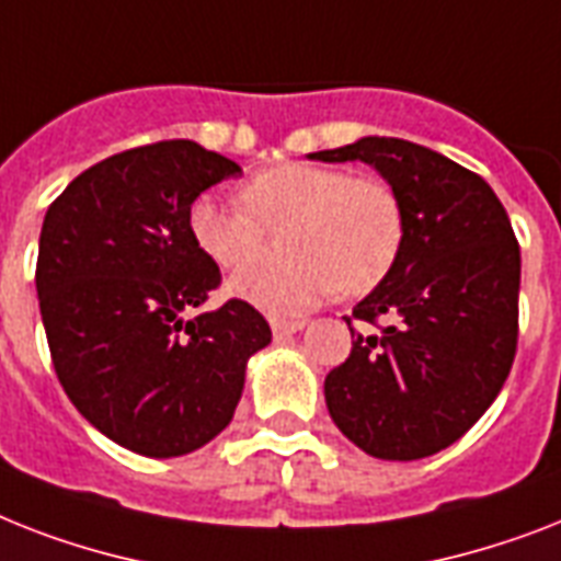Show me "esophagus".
I'll return each instance as SVG.
<instances>
[{
	"label": "esophagus",
	"mask_w": 561,
	"mask_h": 561,
	"mask_svg": "<svg viewBox=\"0 0 561 561\" xmlns=\"http://www.w3.org/2000/svg\"><path fill=\"white\" fill-rule=\"evenodd\" d=\"M271 328H273V336H276V340H285V336L296 334V331H302L305 320H273Z\"/></svg>",
	"instance_id": "34e87169"
}]
</instances>
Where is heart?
<instances>
[{
  "label": "heart",
  "instance_id": "obj_1",
  "mask_svg": "<svg viewBox=\"0 0 561 561\" xmlns=\"http://www.w3.org/2000/svg\"><path fill=\"white\" fill-rule=\"evenodd\" d=\"M241 204L198 195L190 236L221 271H241L262 253V227H288L285 267H250L227 290L271 317H299L331 294H366L394 267L403 248V204L377 175L336 167L279 163L241 186Z\"/></svg>",
  "mask_w": 561,
  "mask_h": 561
}]
</instances>
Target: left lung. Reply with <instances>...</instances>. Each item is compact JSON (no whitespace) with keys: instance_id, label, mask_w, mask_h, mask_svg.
Wrapping results in <instances>:
<instances>
[{"instance_id":"obj_1","label":"left lung","mask_w":561,"mask_h":561,"mask_svg":"<svg viewBox=\"0 0 561 561\" xmlns=\"http://www.w3.org/2000/svg\"><path fill=\"white\" fill-rule=\"evenodd\" d=\"M308 158L375 167L407 221L398 262L352 313L386 325L354 336L325 377L331 421L383 461L440 453L499 398L516 357L522 256L507 209L484 178L412 140L359 138Z\"/></svg>"}]
</instances>
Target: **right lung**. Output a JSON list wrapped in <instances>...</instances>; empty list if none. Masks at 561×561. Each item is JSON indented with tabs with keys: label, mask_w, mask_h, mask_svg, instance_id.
I'll list each match as a JSON object with an SVG mask.
<instances>
[{
	"label": "right lung",
	"mask_w": 561,
	"mask_h": 561,
	"mask_svg": "<svg viewBox=\"0 0 561 561\" xmlns=\"http://www.w3.org/2000/svg\"><path fill=\"white\" fill-rule=\"evenodd\" d=\"M233 175L225 154L161 140L94 163L45 213L36 296L54 371L94 430L147 458L216 438L248 359L271 343L241 299L190 317L221 282L190 236V207Z\"/></svg>",
	"instance_id": "1"
}]
</instances>
